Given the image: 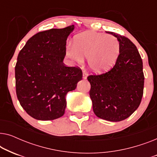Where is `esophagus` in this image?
<instances>
[{"mask_svg":"<svg viewBox=\"0 0 157 157\" xmlns=\"http://www.w3.org/2000/svg\"><path fill=\"white\" fill-rule=\"evenodd\" d=\"M87 76H88V74L85 71H83V78H84V79H86V78H87Z\"/></svg>","mask_w":157,"mask_h":157,"instance_id":"obj_1","label":"esophagus"}]
</instances>
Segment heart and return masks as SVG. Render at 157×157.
Masks as SVG:
<instances>
[{
	"instance_id": "1",
	"label": "heart",
	"mask_w": 157,
	"mask_h": 157,
	"mask_svg": "<svg viewBox=\"0 0 157 157\" xmlns=\"http://www.w3.org/2000/svg\"><path fill=\"white\" fill-rule=\"evenodd\" d=\"M120 52V44L115 36L98 32H86L77 36L68 45L66 56L81 63L88 57V65L95 74L108 72L115 65Z\"/></svg>"
}]
</instances>
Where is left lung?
Masks as SVG:
<instances>
[{"instance_id": "obj_1", "label": "left lung", "mask_w": 157, "mask_h": 157, "mask_svg": "<svg viewBox=\"0 0 157 157\" xmlns=\"http://www.w3.org/2000/svg\"><path fill=\"white\" fill-rule=\"evenodd\" d=\"M117 38L120 52L108 72L87 77L90 97L96 117L110 121L129 117L138 108L144 93L143 62L136 47L128 38L108 32Z\"/></svg>"}]
</instances>
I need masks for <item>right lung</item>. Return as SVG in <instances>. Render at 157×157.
<instances>
[{
  "label": "right lung",
  "instance_id": "obj_1",
  "mask_svg": "<svg viewBox=\"0 0 157 157\" xmlns=\"http://www.w3.org/2000/svg\"><path fill=\"white\" fill-rule=\"evenodd\" d=\"M74 25L39 32L29 39L15 67L16 95L28 114L48 121L62 117L66 96L82 79L79 67L63 63L68 36Z\"/></svg>",
  "mask_w": 157,
  "mask_h": 157
}]
</instances>
